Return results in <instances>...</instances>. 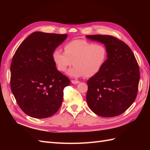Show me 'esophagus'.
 <instances>
[{"label":"esophagus","instance_id":"1","mask_svg":"<svg viewBox=\"0 0 150 150\" xmlns=\"http://www.w3.org/2000/svg\"><path fill=\"white\" fill-rule=\"evenodd\" d=\"M71 82H72V84H78L79 83V81H77V80H72Z\"/></svg>","mask_w":150,"mask_h":150}]
</instances>
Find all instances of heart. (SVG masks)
I'll use <instances>...</instances> for the list:
<instances>
[{
	"label": "heart",
	"mask_w": 150,
	"mask_h": 150,
	"mask_svg": "<svg viewBox=\"0 0 150 150\" xmlns=\"http://www.w3.org/2000/svg\"><path fill=\"white\" fill-rule=\"evenodd\" d=\"M64 52L56 49L52 53L53 61L57 69L65 72L72 62L74 67L68 72L71 76H84L90 78L98 74L105 63L108 52L105 46L86 40L76 39L65 44Z\"/></svg>",
	"instance_id": "obj_1"
}]
</instances>
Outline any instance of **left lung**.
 Masks as SVG:
<instances>
[{"instance_id":"8db88e82","label":"left lung","mask_w":150,"mask_h":150,"mask_svg":"<svg viewBox=\"0 0 150 150\" xmlns=\"http://www.w3.org/2000/svg\"><path fill=\"white\" fill-rule=\"evenodd\" d=\"M86 37L104 44L108 52L101 70L87 82L88 106L99 116L120 115L137 96L140 78L137 61L128 45L114 36L99 34Z\"/></svg>"}]
</instances>
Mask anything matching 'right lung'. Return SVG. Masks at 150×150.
I'll list each match as a JSON object with an SVG mask.
<instances>
[{"instance_id": "obj_1", "label": "right lung", "mask_w": 150, "mask_h": 150, "mask_svg": "<svg viewBox=\"0 0 150 150\" xmlns=\"http://www.w3.org/2000/svg\"><path fill=\"white\" fill-rule=\"evenodd\" d=\"M67 34L35 32L16 50L11 65V88L26 115L35 118L54 115L61 107L69 79L57 71L52 59Z\"/></svg>"}]
</instances>
